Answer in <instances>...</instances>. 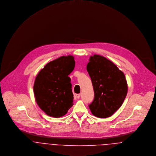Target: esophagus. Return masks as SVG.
I'll use <instances>...</instances> for the list:
<instances>
[{
    "label": "esophagus",
    "instance_id": "obj_1",
    "mask_svg": "<svg viewBox=\"0 0 156 156\" xmlns=\"http://www.w3.org/2000/svg\"><path fill=\"white\" fill-rule=\"evenodd\" d=\"M80 97V94H76V97H77V98H79Z\"/></svg>",
    "mask_w": 156,
    "mask_h": 156
}]
</instances>
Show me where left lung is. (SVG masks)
Wrapping results in <instances>:
<instances>
[{
	"label": "left lung",
	"instance_id": "obj_1",
	"mask_svg": "<svg viewBox=\"0 0 156 156\" xmlns=\"http://www.w3.org/2000/svg\"><path fill=\"white\" fill-rule=\"evenodd\" d=\"M87 71L91 79L94 99L89 105L95 116H112L122 105L128 87L124 74L105 57L94 55L89 58Z\"/></svg>",
	"mask_w": 156,
	"mask_h": 156
}]
</instances>
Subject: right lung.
Masks as SVG:
<instances>
[{
	"label": "right lung",
	"instance_id": "obj_1",
	"mask_svg": "<svg viewBox=\"0 0 156 156\" xmlns=\"http://www.w3.org/2000/svg\"><path fill=\"white\" fill-rule=\"evenodd\" d=\"M75 67L74 56H61L47 64L37 74L34 85L39 108L51 117L64 116L73 105V94L68 75Z\"/></svg>",
	"mask_w": 156,
	"mask_h": 156
}]
</instances>
